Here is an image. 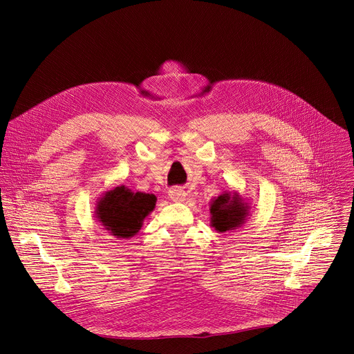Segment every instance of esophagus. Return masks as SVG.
Instances as JSON below:
<instances>
[{
    "mask_svg": "<svg viewBox=\"0 0 354 354\" xmlns=\"http://www.w3.org/2000/svg\"><path fill=\"white\" fill-rule=\"evenodd\" d=\"M185 196H187V192H185L183 189H179V188H174L169 191V198L175 202L178 201H183Z\"/></svg>",
    "mask_w": 354,
    "mask_h": 354,
    "instance_id": "esophagus-1",
    "label": "esophagus"
}]
</instances>
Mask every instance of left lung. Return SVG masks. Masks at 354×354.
I'll return each mask as SVG.
<instances>
[{
    "mask_svg": "<svg viewBox=\"0 0 354 354\" xmlns=\"http://www.w3.org/2000/svg\"><path fill=\"white\" fill-rule=\"evenodd\" d=\"M248 208L239 194H222L211 203V225L218 232L236 230L245 222Z\"/></svg>",
    "mask_w": 354,
    "mask_h": 354,
    "instance_id": "obj_1",
    "label": "left lung"
}]
</instances>
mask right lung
Returning <instances> with one entry per match:
<instances>
[{
  "label": "right lung",
  "mask_w": 354,
  "mask_h": 354,
  "mask_svg": "<svg viewBox=\"0 0 354 354\" xmlns=\"http://www.w3.org/2000/svg\"><path fill=\"white\" fill-rule=\"evenodd\" d=\"M155 195L116 187L97 201L96 218L104 230L116 238H132L139 232L143 219L155 209Z\"/></svg>",
  "instance_id": "1"
}]
</instances>
